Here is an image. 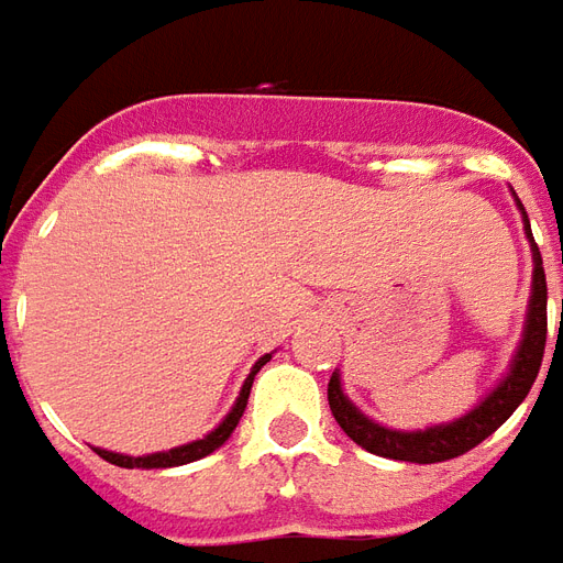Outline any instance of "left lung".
I'll list each match as a JSON object with an SVG mask.
<instances>
[{"instance_id":"8db88e82","label":"left lung","mask_w":563,"mask_h":563,"mask_svg":"<svg viewBox=\"0 0 563 563\" xmlns=\"http://www.w3.org/2000/svg\"><path fill=\"white\" fill-rule=\"evenodd\" d=\"M528 221V214H525ZM530 236V224H528ZM533 242V236H530ZM561 327H563V302H561ZM545 336H549V321H545V273L540 249L533 242V297H530L528 327H525V339L518 349L516 361L509 376L497 385L494 394H488L485 400L466 412L464 418H457L452 424L442 428L416 430V433H400V430H388L373 424L369 418H364L352 402L345 400L339 376L330 378L327 385V400H330V412L336 418V424L349 437H352L361 449L378 454V457H390V461H409V464H440V461H452L461 457L470 449H476L482 440H488L494 430L504 424L506 418L518 409V402L528 397V390L537 382V373L543 366Z\"/></svg>"}]
</instances>
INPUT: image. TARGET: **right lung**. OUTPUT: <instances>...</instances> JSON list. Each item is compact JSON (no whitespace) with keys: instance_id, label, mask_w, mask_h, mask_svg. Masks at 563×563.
<instances>
[{"instance_id":"add662e5","label":"right lung","mask_w":563,"mask_h":563,"mask_svg":"<svg viewBox=\"0 0 563 563\" xmlns=\"http://www.w3.org/2000/svg\"><path fill=\"white\" fill-rule=\"evenodd\" d=\"M269 361V354L266 357H261L257 364H254V369H251V376L245 378V385H242V394H239L236 406H233V412L218 424V428L211 430L206 440H197V442H187V445H181V449H169V452H161V454H145V457H126V454H114V452H102V449H97V454L102 457V461H109V464L114 466H126V470H133V466H142V470H163V466H181V464H190V461H199V457H206V454H211L214 449H221L227 440H230V433L236 430L239 418H242V412H245V402H249V394H251V382H254V376L261 373V366Z\"/></svg>"}]
</instances>
